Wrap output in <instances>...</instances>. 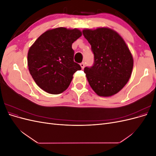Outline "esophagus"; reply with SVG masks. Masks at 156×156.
<instances>
[{
	"mask_svg": "<svg viewBox=\"0 0 156 156\" xmlns=\"http://www.w3.org/2000/svg\"><path fill=\"white\" fill-rule=\"evenodd\" d=\"M80 66H81L82 69H83L84 68V62H82V63L80 64Z\"/></svg>",
	"mask_w": 156,
	"mask_h": 156,
	"instance_id": "34e87169",
	"label": "esophagus"
}]
</instances>
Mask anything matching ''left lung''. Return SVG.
<instances>
[{
  "label": "left lung",
  "mask_w": 156,
  "mask_h": 156,
  "mask_svg": "<svg viewBox=\"0 0 156 156\" xmlns=\"http://www.w3.org/2000/svg\"><path fill=\"white\" fill-rule=\"evenodd\" d=\"M83 34L91 45L94 63L84 68L90 86L99 96L117 94L128 82L133 58L122 36L110 28L84 29Z\"/></svg>",
  "instance_id": "1"
}]
</instances>
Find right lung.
<instances>
[{"instance_id": "add662e5", "label": "right lung", "mask_w": 156, "mask_h": 156, "mask_svg": "<svg viewBox=\"0 0 156 156\" xmlns=\"http://www.w3.org/2000/svg\"><path fill=\"white\" fill-rule=\"evenodd\" d=\"M82 36L77 29L58 27L49 29L38 37L29 48V70L40 88L51 94L63 92L69 86L73 75L81 70L73 61L72 44Z\"/></svg>"}]
</instances>
